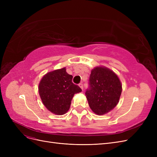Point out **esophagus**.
I'll list each match as a JSON object with an SVG mask.
<instances>
[{"instance_id":"34e87169","label":"esophagus","mask_w":157,"mask_h":157,"mask_svg":"<svg viewBox=\"0 0 157 157\" xmlns=\"http://www.w3.org/2000/svg\"><path fill=\"white\" fill-rule=\"evenodd\" d=\"M78 86H79V87L82 89V90H83V84H82V83H80L79 84H78Z\"/></svg>"}]
</instances>
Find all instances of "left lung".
I'll use <instances>...</instances> for the list:
<instances>
[{
	"label": "left lung",
	"mask_w": 157,
	"mask_h": 157,
	"mask_svg": "<svg viewBox=\"0 0 157 157\" xmlns=\"http://www.w3.org/2000/svg\"><path fill=\"white\" fill-rule=\"evenodd\" d=\"M89 85L86 96L94 113L105 115L117 106L122 93V84L112 70L103 66L94 68L90 76Z\"/></svg>",
	"instance_id": "8db88e82"
}]
</instances>
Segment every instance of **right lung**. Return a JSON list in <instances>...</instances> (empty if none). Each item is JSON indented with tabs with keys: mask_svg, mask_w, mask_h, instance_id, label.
<instances>
[{
	"mask_svg": "<svg viewBox=\"0 0 157 157\" xmlns=\"http://www.w3.org/2000/svg\"><path fill=\"white\" fill-rule=\"evenodd\" d=\"M73 76L66 72L65 67L47 73L39 84V93L42 103L51 113L62 115L71 106L74 95L82 92L72 82Z\"/></svg>",
	"mask_w": 157,
	"mask_h": 157,
	"instance_id": "right-lung-1",
	"label": "right lung"
}]
</instances>
